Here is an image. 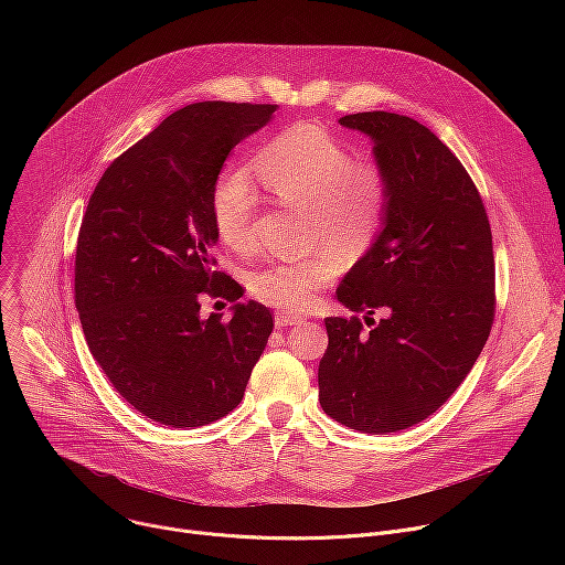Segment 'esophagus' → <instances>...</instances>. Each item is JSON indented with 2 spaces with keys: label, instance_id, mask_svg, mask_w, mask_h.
I'll list each match as a JSON object with an SVG mask.
<instances>
[{
  "label": "esophagus",
  "instance_id": "34e87169",
  "mask_svg": "<svg viewBox=\"0 0 565 565\" xmlns=\"http://www.w3.org/2000/svg\"><path fill=\"white\" fill-rule=\"evenodd\" d=\"M301 321H303V317H299V315H292V312H286V310L275 312V324H277L279 329H284V327H297V324H301Z\"/></svg>",
  "mask_w": 565,
  "mask_h": 565
}]
</instances>
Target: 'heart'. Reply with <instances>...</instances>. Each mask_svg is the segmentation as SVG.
I'll list each match as a JSON object with an SVG mask.
<instances>
[{"mask_svg": "<svg viewBox=\"0 0 565 565\" xmlns=\"http://www.w3.org/2000/svg\"><path fill=\"white\" fill-rule=\"evenodd\" d=\"M255 170L279 205L306 212L308 248H331L360 257L375 244L388 212V172L373 158L355 160L351 147L329 129L315 122L286 127L259 149ZM259 205L262 196L248 170L218 172L210 192V214L225 248L234 253L250 248ZM335 275L338 259L319 253L259 266L248 273V288L266 306L299 312Z\"/></svg>", "mask_w": 565, "mask_h": 565, "instance_id": "obj_1", "label": "heart"}]
</instances>
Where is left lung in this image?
<instances>
[{"label":"left lung","instance_id":"obj_1","mask_svg":"<svg viewBox=\"0 0 565 565\" xmlns=\"http://www.w3.org/2000/svg\"><path fill=\"white\" fill-rule=\"evenodd\" d=\"M340 125L371 136L391 199L375 244L338 288L347 308L366 312L369 331L358 315L324 319L319 405L355 431L393 434L434 416L490 338L492 230L471 177L429 127L388 111Z\"/></svg>","mask_w":565,"mask_h":565}]
</instances>
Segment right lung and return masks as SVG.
<instances>
[{
  "label": "right lung",
  "instance_id": "1",
  "mask_svg": "<svg viewBox=\"0 0 565 565\" xmlns=\"http://www.w3.org/2000/svg\"><path fill=\"white\" fill-rule=\"evenodd\" d=\"M277 105L207 100L168 116L98 181L75 248V308L92 355L129 405L188 429L227 416L273 333V315L216 270L210 192L227 153ZM234 302L200 319V299Z\"/></svg>",
  "mask_w": 565,
  "mask_h": 565
}]
</instances>
